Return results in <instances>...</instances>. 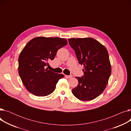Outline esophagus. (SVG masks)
Instances as JSON below:
<instances>
[{
    "mask_svg": "<svg viewBox=\"0 0 131 131\" xmlns=\"http://www.w3.org/2000/svg\"><path fill=\"white\" fill-rule=\"evenodd\" d=\"M66 77H67V78H69V79H71L73 77V76L72 75H66Z\"/></svg>",
    "mask_w": 131,
    "mask_h": 131,
    "instance_id": "34e87169",
    "label": "esophagus"
}]
</instances>
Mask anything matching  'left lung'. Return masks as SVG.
I'll return each instance as SVG.
<instances>
[{"label":"left lung","instance_id":"obj_1","mask_svg":"<svg viewBox=\"0 0 131 131\" xmlns=\"http://www.w3.org/2000/svg\"><path fill=\"white\" fill-rule=\"evenodd\" d=\"M68 40L79 63L84 66V75L76 77L79 84L72 89V93L81 100H93L104 91L111 75L108 51L105 46L93 38Z\"/></svg>","mask_w":131,"mask_h":131}]
</instances>
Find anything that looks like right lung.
Listing matches in <instances>:
<instances>
[{
    "mask_svg": "<svg viewBox=\"0 0 131 131\" xmlns=\"http://www.w3.org/2000/svg\"><path fill=\"white\" fill-rule=\"evenodd\" d=\"M67 45L65 39L43 37L33 38L26 45L18 58V73L30 92L39 97L53 92L64 75L46 68L58 50Z\"/></svg>",
    "mask_w": 131,
    "mask_h": 131,
    "instance_id": "obj_1",
    "label": "right lung"
}]
</instances>
